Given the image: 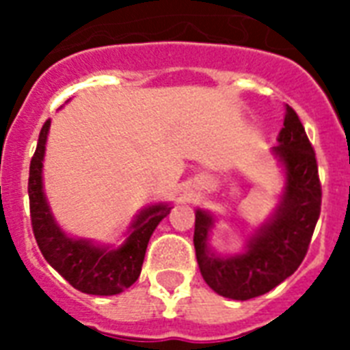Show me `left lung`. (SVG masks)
<instances>
[{
    "label": "left lung",
    "mask_w": 350,
    "mask_h": 350,
    "mask_svg": "<svg viewBox=\"0 0 350 350\" xmlns=\"http://www.w3.org/2000/svg\"><path fill=\"white\" fill-rule=\"evenodd\" d=\"M276 154L285 169V191L276 213L249 239L241 254L221 258L208 247L214 218L196 211L194 249L203 280L219 296L250 299L269 293L301 265L321 208L314 148L293 107L287 105Z\"/></svg>",
    "instance_id": "left-lung-1"
}]
</instances>
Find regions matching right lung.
<instances>
[{"instance_id":"add662e5","label":"right lung","mask_w":350,"mask_h":350,"mask_svg":"<svg viewBox=\"0 0 350 350\" xmlns=\"http://www.w3.org/2000/svg\"><path fill=\"white\" fill-rule=\"evenodd\" d=\"M51 120L40 132L38 147L30 161V221L41 254L74 288L96 296L123 293L142 272L145 250L154 229L170 213L167 203L150 205L137 214L121 247H98L89 239L70 238L59 229L43 192V156Z\"/></svg>"}]
</instances>
